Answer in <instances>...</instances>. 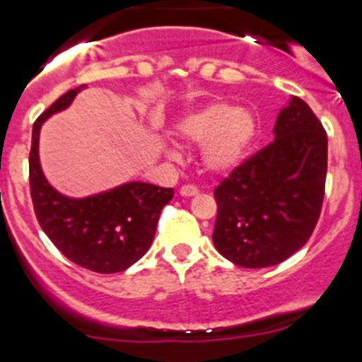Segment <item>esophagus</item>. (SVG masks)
Instances as JSON below:
<instances>
[{"instance_id":"34e87169","label":"esophagus","mask_w":362,"mask_h":362,"mask_svg":"<svg viewBox=\"0 0 362 362\" xmlns=\"http://www.w3.org/2000/svg\"><path fill=\"white\" fill-rule=\"evenodd\" d=\"M198 187H194V185H184V187L180 189V196H185V198H189V196H196L198 194Z\"/></svg>"}]
</instances>
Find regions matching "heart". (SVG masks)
<instances>
[{"label":"heart","instance_id":"1","mask_svg":"<svg viewBox=\"0 0 362 362\" xmlns=\"http://www.w3.org/2000/svg\"><path fill=\"white\" fill-rule=\"evenodd\" d=\"M258 132L255 113L247 107L226 103L184 115L177 124V134L192 145H203L202 164L209 173L228 175L237 170L247 157ZM171 156L177 150L170 148Z\"/></svg>","mask_w":362,"mask_h":362}]
</instances>
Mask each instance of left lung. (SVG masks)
I'll return each instance as SVG.
<instances>
[{
    "label": "left lung",
    "instance_id": "1",
    "mask_svg": "<svg viewBox=\"0 0 362 362\" xmlns=\"http://www.w3.org/2000/svg\"><path fill=\"white\" fill-rule=\"evenodd\" d=\"M325 175L327 134L311 107L292 97L278 115L274 141L214 191L217 251L245 269L285 262L317 226Z\"/></svg>",
    "mask_w": 362,
    "mask_h": 362
}]
</instances>
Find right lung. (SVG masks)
Returning a JSON list of instances; mask_svg holds the SVG:
<instances>
[{"label":"right lung","mask_w":362,"mask_h":362,"mask_svg":"<svg viewBox=\"0 0 362 362\" xmlns=\"http://www.w3.org/2000/svg\"><path fill=\"white\" fill-rule=\"evenodd\" d=\"M84 84L59 97L33 124L30 150V189L35 216L52 244L77 265L99 274L129 269L146 251L156 235L160 210L173 189L145 182H127L86 198H70L45 178L38 157L44 122L66 110Z\"/></svg>","instance_id":"add662e5"}]
</instances>
